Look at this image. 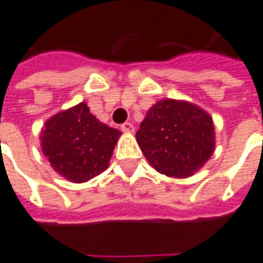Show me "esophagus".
Segmentation results:
<instances>
[{
  "label": "esophagus",
  "instance_id": "1",
  "mask_svg": "<svg viewBox=\"0 0 263 263\" xmlns=\"http://www.w3.org/2000/svg\"><path fill=\"white\" fill-rule=\"evenodd\" d=\"M121 129H122V132H134V125L131 122H125L121 125Z\"/></svg>",
  "mask_w": 263,
  "mask_h": 263
}]
</instances>
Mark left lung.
Returning a JSON list of instances; mask_svg holds the SVG:
<instances>
[{
  "mask_svg": "<svg viewBox=\"0 0 263 263\" xmlns=\"http://www.w3.org/2000/svg\"><path fill=\"white\" fill-rule=\"evenodd\" d=\"M137 141L158 172L188 178L202 168L214 152V122L194 104L162 100L141 122Z\"/></svg>",
  "mask_w": 263,
  "mask_h": 263,
  "instance_id": "obj_1",
  "label": "left lung"
}]
</instances>
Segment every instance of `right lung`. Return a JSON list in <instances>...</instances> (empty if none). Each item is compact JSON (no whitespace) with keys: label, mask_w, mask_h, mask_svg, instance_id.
Instances as JSON below:
<instances>
[{"label":"right lung","mask_w":263,"mask_h":263,"mask_svg":"<svg viewBox=\"0 0 263 263\" xmlns=\"http://www.w3.org/2000/svg\"><path fill=\"white\" fill-rule=\"evenodd\" d=\"M119 135L121 131L100 122L81 102L45 122L42 152L60 175L87 182L108 168Z\"/></svg>","instance_id":"add662e5"}]
</instances>
